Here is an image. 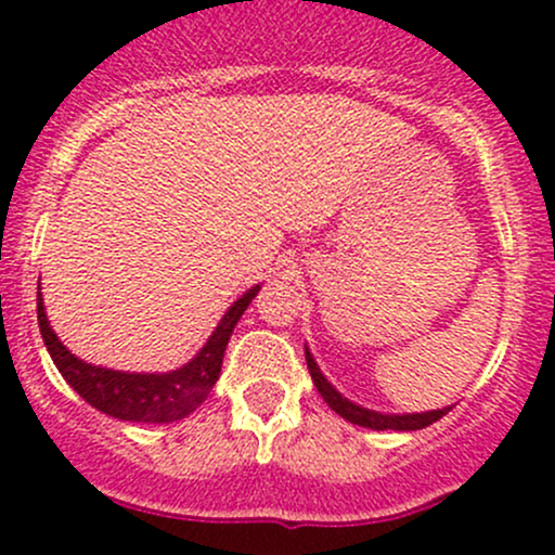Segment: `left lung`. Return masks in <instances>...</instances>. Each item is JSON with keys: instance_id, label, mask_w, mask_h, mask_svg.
Returning a JSON list of instances; mask_svg holds the SVG:
<instances>
[{"instance_id": "8db88e82", "label": "left lung", "mask_w": 555, "mask_h": 555, "mask_svg": "<svg viewBox=\"0 0 555 555\" xmlns=\"http://www.w3.org/2000/svg\"><path fill=\"white\" fill-rule=\"evenodd\" d=\"M306 362H309V373L313 378V386H317L319 395L324 397V402H327V405L333 408V411L338 413L340 418H346V422H351V424H360V427L413 433V429L429 427V424H435L438 418H443L446 413L451 411V405L449 408H438V411H424V413H378V411H371V408H362V405H357V402L346 400V397L340 395V391L335 389V386L322 376V371H319V365L313 362L309 349H306Z\"/></svg>"}]
</instances>
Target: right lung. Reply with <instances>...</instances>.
Here are the masks:
<instances>
[{
  "label": "right lung",
  "mask_w": 555,
  "mask_h": 555,
  "mask_svg": "<svg viewBox=\"0 0 555 555\" xmlns=\"http://www.w3.org/2000/svg\"><path fill=\"white\" fill-rule=\"evenodd\" d=\"M260 293V284L246 289L242 298L225 311L215 333L204 344V349L188 362V365L177 367L169 373H126V371H109V367L91 365V362L80 360L72 354L59 335L53 333L48 322V313L42 306V293L37 287V322L39 333H42L44 346H48L50 357H53L55 367L66 384L96 411L106 413L120 422H147V424H169L179 418L190 416L211 386L217 384L222 371V357H225V346L231 340L233 327L238 324L246 306L251 298Z\"/></svg>",
  "instance_id": "add662e5"
}]
</instances>
